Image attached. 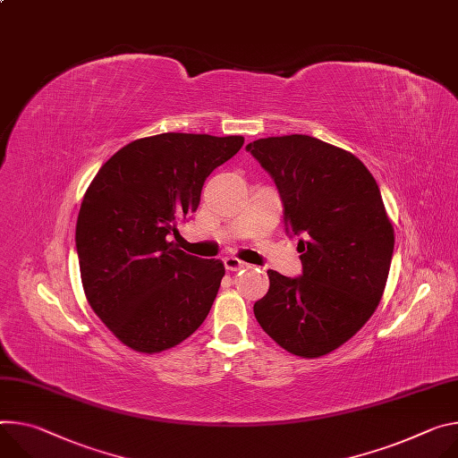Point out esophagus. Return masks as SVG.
<instances>
[{"mask_svg": "<svg viewBox=\"0 0 458 458\" xmlns=\"http://www.w3.org/2000/svg\"><path fill=\"white\" fill-rule=\"evenodd\" d=\"M225 267H226V270L235 272V270H239V268H244L246 263L241 261V259H237V258H225Z\"/></svg>", "mask_w": 458, "mask_h": 458, "instance_id": "esophagus-1", "label": "esophagus"}]
</instances>
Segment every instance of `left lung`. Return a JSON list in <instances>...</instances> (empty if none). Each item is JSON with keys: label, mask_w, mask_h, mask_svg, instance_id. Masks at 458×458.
Listing matches in <instances>:
<instances>
[{"label": "left lung", "mask_w": 458, "mask_h": 458, "mask_svg": "<svg viewBox=\"0 0 458 458\" xmlns=\"http://www.w3.org/2000/svg\"><path fill=\"white\" fill-rule=\"evenodd\" d=\"M272 175L286 230L301 235V277L268 270L254 314L290 354L319 358L342 347L377 310L389 276L394 230L380 188L351 151L309 135L246 146Z\"/></svg>", "instance_id": "1"}]
</instances>
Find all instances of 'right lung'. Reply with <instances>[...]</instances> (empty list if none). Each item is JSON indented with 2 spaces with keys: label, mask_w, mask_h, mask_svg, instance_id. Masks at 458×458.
Segmentation results:
<instances>
[{
  "label": "right lung",
  "mask_w": 458,
  "mask_h": 458,
  "mask_svg": "<svg viewBox=\"0 0 458 458\" xmlns=\"http://www.w3.org/2000/svg\"><path fill=\"white\" fill-rule=\"evenodd\" d=\"M244 144L239 135L160 133L118 149L91 181L76 221L86 298L113 335L133 351H168L202 325L225 265L170 241L193 214L217 165Z\"/></svg>",
  "instance_id": "obj_1"
}]
</instances>
